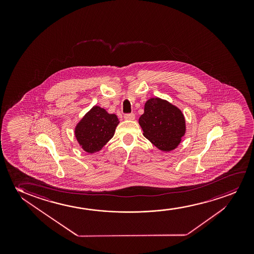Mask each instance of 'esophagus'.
<instances>
[{
    "label": "esophagus",
    "instance_id": "1",
    "mask_svg": "<svg viewBox=\"0 0 254 254\" xmlns=\"http://www.w3.org/2000/svg\"><path fill=\"white\" fill-rule=\"evenodd\" d=\"M124 118H125V120H129V121H132V120H134V118H135V115H134V114H133V113H130V114H126V115H124Z\"/></svg>",
    "mask_w": 254,
    "mask_h": 254
}]
</instances>
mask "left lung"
I'll list each match as a JSON object with an SVG mask.
<instances>
[{
  "label": "left lung",
  "instance_id": "8db88e82",
  "mask_svg": "<svg viewBox=\"0 0 254 254\" xmlns=\"http://www.w3.org/2000/svg\"><path fill=\"white\" fill-rule=\"evenodd\" d=\"M139 123L146 139L166 152L179 145L186 130L181 110L160 98H152L146 101Z\"/></svg>",
  "mask_w": 254,
  "mask_h": 254
}]
</instances>
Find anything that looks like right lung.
Here are the masks:
<instances>
[{"label":"right lung","instance_id":"add662e5","mask_svg":"<svg viewBox=\"0 0 254 254\" xmlns=\"http://www.w3.org/2000/svg\"><path fill=\"white\" fill-rule=\"evenodd\" d=\"M119 122L116 115H109L100 107H94L77 125V140L86 152L94 153L114 136Z\"/></svg>","mask_w":254,"mask_h":254}]
</instances>
